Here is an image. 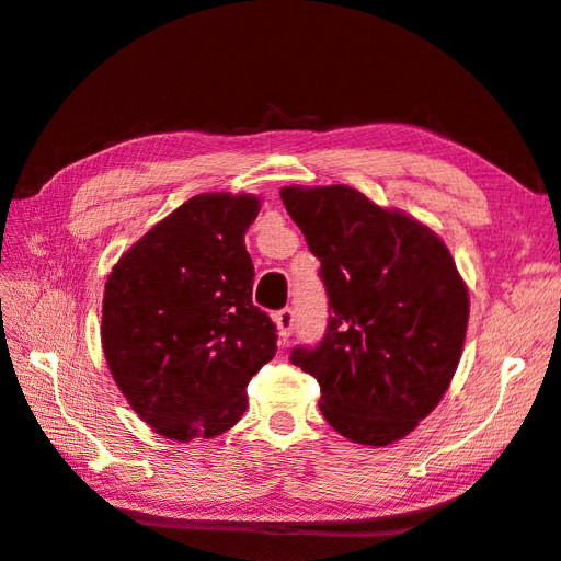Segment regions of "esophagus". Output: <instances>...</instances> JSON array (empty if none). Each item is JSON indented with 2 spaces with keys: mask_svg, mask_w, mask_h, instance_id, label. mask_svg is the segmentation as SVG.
Instances as JSON below:
<instances>
[{
  "mask_svg": "<svg viewBox=\"0 0 561 561\" xmlns=\"http://www.w3.org/2000/svg\"><path fill=\"white\" fill-rule=\"evenodd\" d=\"M274 322H276V328H278V336L285 339L293 334V330H295V313H293V309H280V311H276L274 313Z\"/></svg>",
  "mask_w": 561,
  "mask_h": 561,
  "instance_id": "esophagus-1",
  "label": "esophagus"
}]
</instances>
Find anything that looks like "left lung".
<instances>
[{
  "instance_id": "1",
  "label": "left lung",
  "mask_w": 561,
  "mask_h": 561,
  "mask_svg": "<svg viewBox=\"0 0 561 561\" xmlns=\"http://www.w3.org/2000/svg\"><path fill=\"white\" fill-rule=\"evenodd\" d=\"M320 260L330 320L290 360L320 383V412L353 443L386 447L443 400L461 360L468 290L437 233L346 184L283 186Z\"/></svg>"
}]
</instances>
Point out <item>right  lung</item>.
I'll return each mask as SVG.
<instances>
[{"label":"right lung","instance_id":"add662e5","mask_svg":"<svg viewBox=\"0 0 561 561\" xmlns=\"http://www.w3.org/2000/svg\"><path fill=\"white\" fill-rule=\"evenodd\" d=\"M257 213L252 194H198L124 252L105 283L112 377L178 443L236 426L250 379L276 355V325L252 304L245 231Z\"/></svg>","mask_w":561,"mask_h":561}]
</instances>
